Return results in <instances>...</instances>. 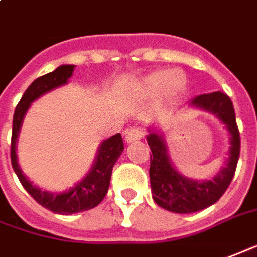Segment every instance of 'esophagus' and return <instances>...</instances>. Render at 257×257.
Returning a JSON list of instances; mask_svg holds the SVG:
<instances>
[{
  "label": "esophagus",
  "mask_w": 257,
  "mask_h": 257,
  "mask_svg": "<svg viewBox=\"0 0 257 257\" xmlns=\"http://www.w3.org/2000/svg\"><path fill=\"white\" fill-rule=\"evenodd\" d=\"M142 136H144V130H142L141 127H133V128H128V130L126 131V141H138L140 138H142Z\"/></svg>",
  "instance_id": "obj_1"
}]
</instances>
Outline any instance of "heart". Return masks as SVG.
I'll return each instance as SVG.
<instances>
[{"label":"heart","mask_w":257,"mask_h":257,"mask_svg":"<svg viewBox=\"0 0 257 257\" xmlns=\"http://www.w3.org/2000/svg\"><path fill=\"white\" fill-rule=\"evenodd\" d=\"M181 80L178 79L175 72L170 71H157L149 75L142 82V89L148 93H157L162 90L167 89V91H174L181 86Z\"/></svg>","instance_id":"heart-1"}]
</instances>
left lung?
Segmentation results:
<instances>
[{"mask_svg": "<svg viewBox=\"0 0 257 257\" xmlns=\"http://www.w3.org/2000/svg\"><path fill=\"white\" fill-rule=\"evenodd\" d=\"M189 105L207 110L223 123L230 134V149L226 166L212 179L194 181L183 177L172 166L164 137L157 131L149 130L147 141L152 151L149 168L152 197L157 205L175 213L197 212L215 204L223 196L234 177L241 147L235 112L227 94L213 91L197 95Z\"/></svg>", "mask_w": 257, "mask_h": 257, "instance_id": "left-lung-1", "label": "left lung"}]
</instances>
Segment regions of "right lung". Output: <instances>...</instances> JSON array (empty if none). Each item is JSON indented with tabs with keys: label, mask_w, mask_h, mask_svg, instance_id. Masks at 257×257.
Instances as JSON below:
<instances>
[{
	"label": "right lung",
	"mask_w": 257,
	"mask_h": 257,
	"mask_svg": "<svg viewBox=\"0 0 257 257\" xmlns=\"http://www.w3.org/2000/svg\"><path fill=\"white\" fill-rule=\"evenodd\" d=\"M74 68L75 65H60L53 72L37 78L29 86V89L24 91L22 100L19 101L18 106L15 109L12 141H11V162H12L13 171L16 172L20 183L23 185V188L29 192L30 196L37 203L52 212L60 213V215H72V213L83 212V211L97 207L104 200L105 194L108 193V189H109L110 175H112L113 166L124 149L123 138L119 133L101 142L94 164L89 174L80 182L76 183L74 188L61 193H49L41 190L37 186H34L33 183L26 178L23 171L20 170L18 163V155H16V144H18L19 133L22 128L26 112L29 110L31 102L39 98L41 95L68 83V79L74 72Z\"/></svg>",
	"instance_id": "1"
}]
</instances>
